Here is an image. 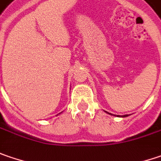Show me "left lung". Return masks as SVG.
<instances>
[{"label": "left lung", "instance_id": "obj_1", "mask_svg": "<svg viewBox=\"0 0 161 161\" xmlns=\"http://www.w3.org/2000/svg\"><path fill=\"white\" fill-rule=\"evenodd\" d=\"M127 116H129V115H124V116H122V117H127Z\"/></svg>", "mask_w": 161, "mask_h": 161}]
</instances>
